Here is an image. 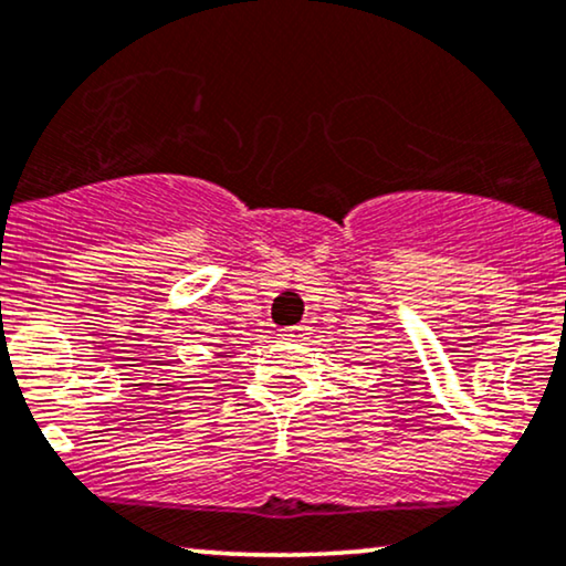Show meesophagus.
<instances>
[{
	"instance_id": "esophagus-1",
	"label": "esophagus",
	"mask_w": 566,
	"mask_h": 566,
	"mask_svg": "<svg viewBox=\"0 0 566 566\" xmlns=\"http://www.w3.org/2000/svg\"><path fill=\"white\" fill-rule=\"evenodd\" d=\"M303 336H305V326H292L282 334V338H292V342H295V338H303Z\"/></svg>"
}]
</instances>
